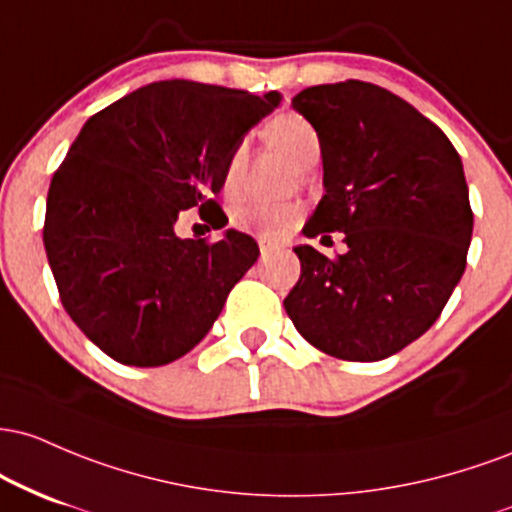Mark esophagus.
Here are the masks:
<instances>
[{
    "instance_id": "obj_1",
    "label": "esophagus",
    "mask_w": 512,
    "mask_h": 512,
    "mask_svg": "<svg viewBox=\"0 0 512 512\" xmlns=\"http://www.w3.org/2000/svg\"><path fill=\"white\" fill-rule=\"evenodd\" d=\"M258 249H261V256L266 258V256H271L273 251H278L280 246L275 244V241H271V239H266V237H258Z\"/></svg>"
}]
</instances>
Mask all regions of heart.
Listing matches in <instances>:
<instances>
[{
    "mask_svg": "<svg viewBox=\"0 0 512 512\" xmlns=\"http://www.w3.org/2000/svg\"><path fill=\"white\" fill-rule=\"evenodd\" d=\"M263 135L302 169H309L319 159V135L302 116L283 113L263 128ZM244 169L246 145H237L229 152L225 171H222V191L229 198L241 191ZM232 222L241 232H251L266 239H285L302 222V208L295 203H249L234 212Z\"/></svg>",
    "mask_w": 512,
    "mask_h": 512,
    "instance_id": "b5f03b06",
    "label": "heart"
}]
</instances>
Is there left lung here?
Wrapping results in <instances>:
<instances>
[{
    "mask_svg": "<svg viewBox=\"0 0 512 512\" xmlns=\"http://www.w3.org/2000/svg\"><path fill=\"white\" fill-rule=\"evenodd\" d=\"M292 108L317 130L324 162V195L302 232H343L348 251L295 246L302 273L285 312L333 358L384 360L435 324L467 266L462 159L438 125L377 84L309 86Z\"/></svg>",
    "mask_w": 512,
    "mask_h": 512,
    "instance_id": "left-lung-1",
    "label": "left lung"
}]
</instances>
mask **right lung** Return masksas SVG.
I'll list each match as a JSON object with an SVG mask.
<instances>
[{"label":"right lung","instance_id":"obj_1","mask_svg":"<svg viewBox=\"0 0 512 512\" xmlns=\"http://www.w3.org/2000/svg\"><path fill=\"white\" fill-rule=\"evenodd\" d=\"M280 103L169 79L132 91L84 123L50 181L43 244L65 312L123 365L159 367L193 350L258 258L249 234L181 239L183 210L212 229L234 147Z\"/></svg>","mask_w":512,"mask_h":512}]
</instances>
